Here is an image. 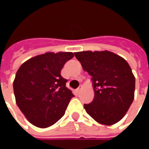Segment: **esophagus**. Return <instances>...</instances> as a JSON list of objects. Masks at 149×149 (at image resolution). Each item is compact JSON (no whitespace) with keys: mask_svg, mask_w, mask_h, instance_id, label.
Listing matches in <instances>:
<instances>
[{"mask_svg":"<svg viewBox=\"0 0 149 149\" xmlns=\"http://www.w3.org/2000/svg\"><path fill=\"white\" fill-rule=\"evenodd\" d=\"M82 89H83V85H79V87L77 89V92L78 93H79L81 90H82Z\"/></svg>","mask_w":149,"mask_h":149,"instance_id":"34e87169","label":"esophagus"}]
</instances>
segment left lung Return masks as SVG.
Wrapping results in <instances>:
<instances>
[{"label":"left lung","mask_w":149,"mask_h":149,"mask_svg":"<svg viewBox=\"0 0 149 149\" xmlns=\"http://www.w3.org/2000/svg\"><path fill=\"white\" fill-rule=\"evenodd\" d=\"M84 71L91 76L94 100L84 104L96 122L113 125L120 121L134 99L135 77L128 62L111 51L74 53Z\"/></svg>","instance_id":"1"}]
</instances>
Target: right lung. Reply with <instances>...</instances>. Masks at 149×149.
<instances>
[{"instance_id": "add662e5", "label": "right lung", "mask_w": 149, "mask_h": 149, "mask_svg": "<svg viewBox=\"0 0 149 149\" xmlns=\"http://www.w3.org/2000/svg\"><path fill=\"white\" fill-rule=\"evenodd\" d=\"M73 57L72 52H46L26 60L18 69L13 82L15 102L33 125L48 128L64 116L74 95L60 72Z\"/></svg>"}]
</instances>
